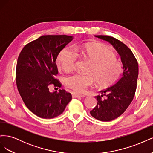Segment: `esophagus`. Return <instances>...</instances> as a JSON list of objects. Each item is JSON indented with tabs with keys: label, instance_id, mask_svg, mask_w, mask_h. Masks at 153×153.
I'll return each instance as SVG.
<instances>
[{
	"label": "esophagus",
	"instance_id": "34e87169",
	"mask_svg": "<svg viewBox=\"0 0 153 153\" xmlns=\"http://www.w3.org/2000/svg\"><path fill=\"white\" fill-rule=\"evenodd\" d=\"M72 96H73V98H80V97H81V98H82V97L84 96V95L78 94H76V93H73V94H72Z\"/></svg>",
	"mask_w": 153,
	"mask_h": 153
}]
</instances>
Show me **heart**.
Returning <instances> with one entry per match:
<instances>
[{"instance_id": "obj_1", "label": "heart", "mask_w": 153, "mask_h": 153, "mask_svg": "<svg viewBox=\"0 0 153 153\" xmlns=\"http://www.w3.org/2000/svg\"><path fill=\"white\" fill-rule=\"evenodd\" d=\"M80 55L90 62L87 73L75 74L67 79V85L78 93L84 92L94 82L100 87H108L117 80L122 71V64L115 58L113 51L101 43L83 45L78 48ZM76 54L70 48H64L57 56V64L64 71L71 70L76 61Z\"/></svg>"}]
</instances>
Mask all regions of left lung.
I'll list each match as a JSON object with an SVG mask.
<instances>
[{
	"mask_svg": "<svg viewBox=\"0 0 153 153\" xmlns=\"http://www.w3.org/2000/svg\"><path fill=\"white\" fill-rule=\"evenodd\" d=\"M94 36L112 45L121 56L123 64L121 77L112 86L100 91L101 96H95L97 105L90 112L96 119L110 121L123 114L131 103L137 89L138 66L131 50L121 41L108 36Z\"/></svg>",
	"mask_w": 153,
	"mask_h": 153,
	"instance_id": "1",
	"label": "left lung"
}]
</instances>
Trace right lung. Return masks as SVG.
Segmentation results:
<instances>
[{
    "instance_id": "1",
    "label": "right lung",
    "mask_w": 153,
    "mask_h": 153,
    "mask_svg": "<svg viewBox=\"0 0 153 153\" xmlns=\"http://www.w3.org/2000/svg\"><path fill=\"white\" fill-rule=\"evenodd\" d=\"M67 35H47L26 45L18 58L16 82L26 106L37 116L52 119L61 115L72 99L64 89L51 92V85L61 87L55 78L58 73L57 55L73 40Z\"/></svg>"
}]
</instances>
